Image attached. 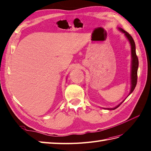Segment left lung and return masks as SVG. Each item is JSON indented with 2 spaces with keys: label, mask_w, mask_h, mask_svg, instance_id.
<instances>
[{
  "label": "left lung",
  "mask_w": 151,
  "mask_h": 151,
  "mask_svg": "<svg viewBox=\"0 0 151 151\" xmlns=\"http://www.w3.org/2000/svg\"><path fill=\"white\" fill-rule=\"evenodd\" d=\"M118 29L120 30L121 32L124 33L125 36L127 37L128 40L129 41V43L131 44V57H132V62H131V90H130V93H129V96L130 94L132 93L133 91L135 89V87L136 86V83H137V79H138V76H137V73H138V58L137 55H136V46H135V43L134 41L133 40L132 37L131 36V35L128 33L127 31H125L122 28L118 27ZM124 100H123L122 102L118 105L117 106H116L114 108H107V109L109 110H111V109H115L118 108L120 105L124 102Z\"/></svg>",
  "instance_id": "obj_1"
}]
</instances>
